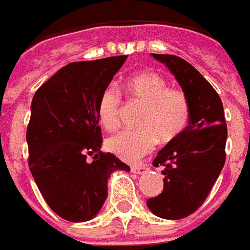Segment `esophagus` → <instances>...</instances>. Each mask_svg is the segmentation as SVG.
<instances>
[{
    "instance_id": "1",
    "label": "esophagus",
    "mask_w": 250,
    "mask_h": 250,
    "mask_svg": "<svg viewBox=\"0 0 250 250\" xmlns=\"http://www.w3.org/2000/svg\"><path fill=\"white\" fill-rule=\"evenodd\" d=\"M144 169H146V166H144V164L143 166H132L130 167V171L134 173H140L141 171H144Z\"/></svg>"
}]
</instances>
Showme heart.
<instances>
[{
	"label": "heart",
	"instance_id": "b5f03b06",
	"mask_svg": "<svg viewBox=\"0 0 250 250\" xmlns=\"http://www.w3.org/2000/svg\"><path fill=\"white\" fill-rule=\"evenodd\" d=\"M124 91L132 105L140 106L136 130H122L107 139L106 145L125 162H137L153 150L157 140L169 144L188 128L191 104L187 94L168 87L167 81L156 72H139L125 81ZM122 101L118 90L105 88L97 104V117L107 130L120 122Z\"/></svg>",
	"mask_w": 250,
	"mask_h": 250
}]
</instances>
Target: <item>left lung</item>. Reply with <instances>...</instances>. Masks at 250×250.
Listing matches in <instances>:
<instances>
[{
	"label": "left lung",
	"instance_id": "8db88e82",
	"mask_svg": "<svg viewBox=\"0 0 250 250\" xmlns=\"http://www.w3.org/2000/svg\"><path fill=\"white\" fill-rule=\"evenodd\" d=\"M152 56L167 65L187 94L191 120L185 133L157 152L153 166L164 167V187L146 205L160 218L182 219L203 205L224 168L228 126L218 93L195 67L175 55Z\"/></svg>",
	"mask_w": 250,
	"mask_h": 250
}]
</instances>
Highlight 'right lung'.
Returning <instances> with one entry per match:
<instances>
[{"label": "right lung", "instance_id": "right-lung-1", "mask_svg": "<svg viewBox=\"0 0 250 250\" xmlns=\"http://www.w3.org/2000/svg\"><path fill=\"white\" fill-rule=\"evenodd\" d=\"M126 58L70 63L33 95L26 128L29 169L47 205L70 222L93 218L107 196L110 173L130 169L100 150L97 117L100 95Z\"/></svg>", "mask_w": 250, "mask_h": 250}]
</instances>
